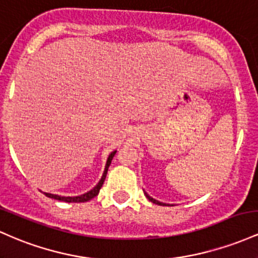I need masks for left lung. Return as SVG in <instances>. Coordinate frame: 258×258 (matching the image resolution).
<instances>
[{
  "instance_id": "left-lung-1",
  "label": "left lung",
  "mask_w": 258,
  "mask_h": 258,
  "mask_svg": "<svg viewBox=\"0 0 258 258\" xmlns=\"http://www.w3.org/2000/svg\"><path fill=\"white\" fill-rule=\"evenodd\" d=\"M147 196V198H148L149 201H151V202H153V203H155V205H159V206H166L165 203H161V202H159V201H157V200H154V198H152L151 196H148V195L147 194H144Z\"/></svg>"
}]
</instances>
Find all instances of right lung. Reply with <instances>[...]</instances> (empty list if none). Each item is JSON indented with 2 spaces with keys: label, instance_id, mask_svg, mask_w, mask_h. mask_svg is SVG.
<instances>
[{
  "label": "right lung",
  "instance_id": "obj_1",
  "mask_svg": "<svg viewBox=\"0 0 258 258\" xmlns=\"http://www.w3.org/2000/svg\"><path fill=\"white\" fill-rule=\"evenodd\" d=\"M116 152H112L111 154L109 155V158H107V161H106V166H105V171H104L103 176H101V180L99 181L98 185L95 186L94 188L90 189L89 192H87V194L82 195V196H77V197H61V196H57V195H51V194H45V196L50 197V198H53V200H57V201H63V202H75V203H79V202H87V201H90L92 198H94L95 196H98L99 191H100L101 186H103L104 181H105V177H106V174H107V169H109L110 164H111V160L112 158H114Z\"/></svg>",
  "mask_w": 258,
  "mask_h": 258
}]
</instances>
